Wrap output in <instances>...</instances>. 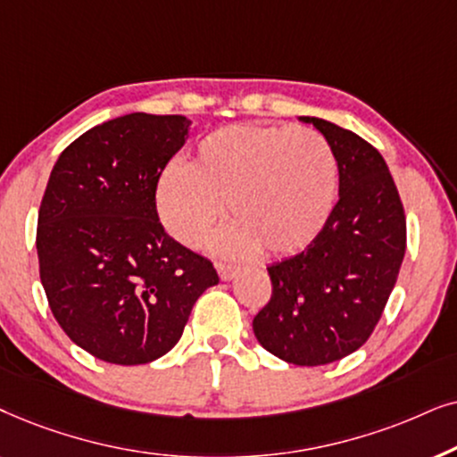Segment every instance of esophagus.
<instances>
[{
    "instance_id": "34e87169",
    "label": "esophagus",
    "mask_w": 457,
    "mask_h": 457,
    "mask_svg": "<svg viewBox=\"0 0 457 457\" xmlns=\"http://www.w3.org/2000/svg\"><path fill=\"white\" fill-rule=\"evenodd\" d=\"M217 271H219V278L228 282V279H232L236 273L240 271V267L232 263H217Z\"/></svg>"
}]
</instances>
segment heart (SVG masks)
<instances>
[{
  "mask_svg": "<svg viewBox=\"0 0 457 457\" xmlns=\"http://www.w3.org/2000/svg\"><path fill=\"white\" fill-rule=\"evenodd\" d=\"M338 196L332 145L309 127L229 125L198 144L190 167L171 165L156 206L175 238L203 248L229 215L238 225L219 240L225 254L299 253L321 234Z\"/></svg>",
  "mask_w": 457,
  "mask_h": 457,
  "instance_id": "obj_1",
  "label": "heart"
}]
</instances>
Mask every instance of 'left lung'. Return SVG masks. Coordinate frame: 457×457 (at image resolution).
I'll return each instance as SVG.
<instances>
[{"mask_svg": "<svg viewBox=\"0 0 457 457\" xmlns=\"http://www.w3.org/2000/svg\"><path fill=\"white\" fill-rule=\"evenodd\" d=\"M301 119L332 145L340 198L305 251L267 267L271 299L254 315L253 330L279 360L324 366L372 337L403 263L407 228L380 152L330 120Z\"/></svg>", "mask_w": 457, "mask_h": 457, "instance_id": "1", "label": "left lung"}]
</instances>
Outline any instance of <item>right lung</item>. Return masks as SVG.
<instances>
[{
  "label": "right lung",
  "mask_w": 457,
  "mask_h": 457,
  "mask_svg": "<svg viewBox=\"0 0 457 457\" xmlns=\"http://www.w3.org/2000/svg\"><path fill=\"white\" fill-rule=\"evenodd\" d=\"M187 127L181 114H125L79 136L52 169L37 219L41 284L66 337L102 361L165 355L219 282L158 221V179Z\"/></svg>",
  "instance_id": "add662e5"
}]
</instances>
